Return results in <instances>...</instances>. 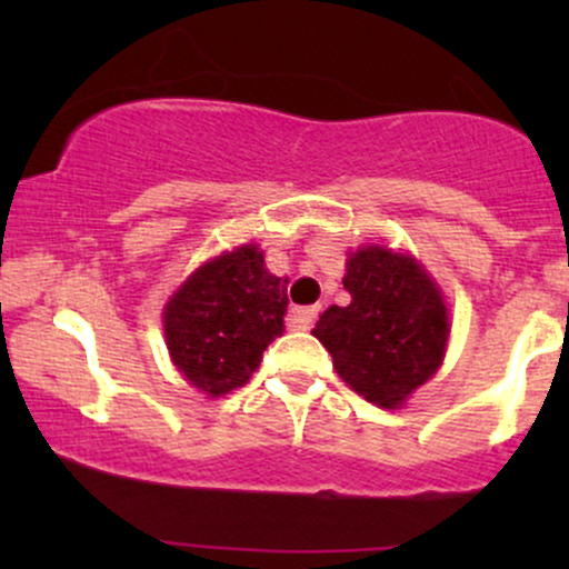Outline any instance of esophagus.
<instances>
[{"label": "esophagus", "instance_id": "34e87169", "mask_svg": "<svg viewBox=\"0 0 569 569\" xmlns=\"http://www.w3.org/2000/svg\"><path fill=\"white\" fill-rule=\"evenodd\" d=\"M293 323H299V329H310L312 326V321H316V316H318V307L312 305V307H293Z\"/></svg>", "mask_w": 569, "mask_h": 569}]
</instances>
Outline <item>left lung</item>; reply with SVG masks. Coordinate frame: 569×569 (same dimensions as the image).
<instances>
[{"label":"left lung","mask_w":569,"mask_h":569,"mask_svg":"<svg viewBox=\"0 0 569 569\" xmlns=\"http://www.w3.org/2000/svg\"><path fill=\"white\" fill-rule=\"evenodd\" d=\"M342 283L350 302L323 310L312 335L356 393L396 409L441 367L449 339L441 293L415 259L377 246L352 253Z\"/></svg>","instance_id":"1"}]
</instances>
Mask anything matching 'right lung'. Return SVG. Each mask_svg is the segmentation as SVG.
<instances>
[{"label":"right lung","mask_w":569,"mask_h":569,"mask_svg":"<svg viewBox=\"0 0 569 569\" xmlns=\"http://www.w3.org/2000/svg\"><path fill=\"white\" fill-rule=\"evenodd\" d=\"M286 307V280L264 270L253 246L202 264L166 307L173 363L211 396L243 388L267 345L283 335Z\"/></svg>","instance_id":"add662e5"}]
</instances>
